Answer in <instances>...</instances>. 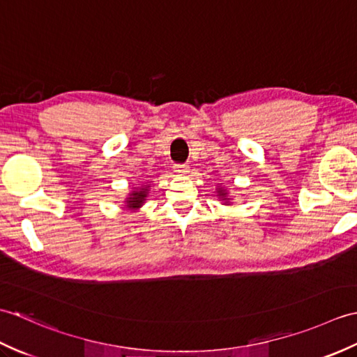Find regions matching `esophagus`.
<instances>
[{"label": "esophagus", "instance_id": "1", "mask_svg": "<svg viewBox=\"0 0 357 357\" xmlns=\"http://www.w3.org/2000/svg\"><path fill=\"white\" fill-rule=\"evenodd\" d=\"M173 172H176L178 174H187L188 173V165L187 164H174Z\"/></svg>", "mask_w": 357, "mask_h": 357}]
</instances>
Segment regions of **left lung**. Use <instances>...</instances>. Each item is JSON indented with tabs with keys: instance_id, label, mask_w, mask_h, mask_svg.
<instances>
[{
	"instance_id": "8db88e82",
	"label": "left lung",
	"mask_w": 357,
	"mask_h": 357,
	"mask_svg": "<svg viewBox=\"0 0 357 357\" xmlns=\"http://www.w3.org/2000/svg\"><path fill=\"white\" fill-rule=\"evenodd\" d=\"M216 193H218L219 198H221V201H224L227 206H229L230 201H231V198H229V192H227L224 187H218L216 188Z\"/></svg>"
}]
</instances>
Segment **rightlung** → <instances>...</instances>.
Here are the masks:
<instances>
[{
	"label": "right lung",
	"instance_id": "1",
	"mask_svg": "<svg viewBox=\"0 0 357 357\" xmlns=\"http://www.w3.org/2000/svg\"><path fill=\"white\" fill-rule=\"evenodd\" d=\"M149 188H150L149 183L135 187L133 190L126 196L124 208L132 210V211H138L144 206V204H146V199H147V196L150 193Z\"/></svg>",
	"mask_w": 357,
	"mask_h": 357
}]
</instances>
